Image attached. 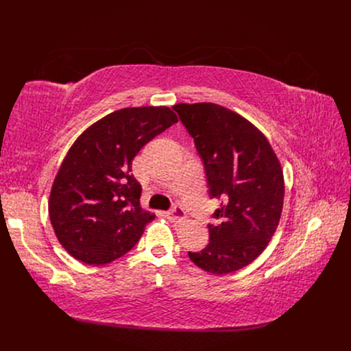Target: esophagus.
<instances>
[{
    "mask_svg": "<svg viewBox=\"0 0 351 351\" xmlns=\"http://www.w3.org/2000/svg\"><path fill=\"white\" fill-rule=\"evenodd\" d=\"M166 216H168L171 222H182V220L186 217V213L180 206L175 205L169 212H166Z\"/></svg>",
    "mask_w": 351,
    "mask_h": 351,
    "instance_id": "obj_1",
    "label": "esophagus"
}]
</instances>
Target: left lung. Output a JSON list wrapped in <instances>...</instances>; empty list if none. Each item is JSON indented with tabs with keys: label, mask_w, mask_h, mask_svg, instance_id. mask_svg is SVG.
I'll return each mask as SVG.
<instances>
[{
	"label": "left lung",
	"mask_w": 351,
	"mask_h": 351,
	"mask_svg": "<svg viewBox=\"0 0 351 351\" xmlns=\"http://www.w3.org/2000/svg\"><path fill=\"white\" fill-rule=\"evenodd\" d=\"M180 122L204 162L209 196L222 199L208 225L209 243L189 252L191 261L213 274L252 263L279 225L285 180L266 136L247 119L216 104H178Z\"/></svg>",
	"instance_id": "obj_1"
}]
</instances>
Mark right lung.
Here are the masks:
<instances>
[{
  "mask_svg": "<svg viewBox=\"0 0 351 351\" xmlns=\"http://www.w3.org/2000/svg\"><path fill=\"white\" fill-rule=\"evenodd\" d=\"M178 122L168 106L123 108L84 131L68 151L49 195V219L62 247L101 266L131 250L155 215L141 208L132 160Z\"/></svg>",
  "mask_w": 351,
  "mask_h": 351,
  "instance_id": "obj_1",
  "label": "right lung"
}]
</instances>
